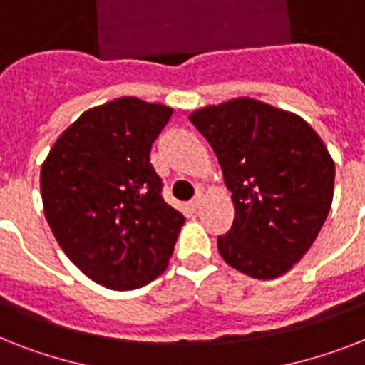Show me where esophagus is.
Segmentation results:
<instances>
[{
    "label": "esophagus",
    "mask_w": 365,
    "mask_h": 365,
    "mask_svg": "<svg viewBox=\"0 0 365 365\" xmlns=\"http://www.w3.org/2000/svg\"><path fill=\"white\" fill-rule=\"evenodd\" d=\"M200 205H202V193H197L193 197V200L189 202V206H191V210H199Z\"/></svg>",
    "instance_id": "34e87169"
}]
</instances>
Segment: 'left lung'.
Segmentation results:
<instances>
[{
    "mask_svg": "<svg viewBox=\"0 0 365 365\" xmlns=\"http://www.w3.org/2000/svg\"><path fill=\"white\" fill-rule=\"evenodd\" d=\"M235 205L217 237L225 263L252 278H277L305 255L334 200L335 163L299 115L254 98L193 111Z\"/></svg>",
    "mask_w": 365,
    "mask_h": 365,
    "instance_id": "1",
    "label": "left lung"
}]
</instances>
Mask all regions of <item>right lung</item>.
Returning <instances> with one entry per match:
<instances>
[{
	"instance_id": "right-lung-1",
	"label": "right lung",
	"mask_w": 365,
	"mask_h": 365,
	"mask_svg": "<svg viewBox=\"0 0 365 365\" xmlns=\"http://www.w3.org/2000/svg\"><path fill=\"white\" fill-rule=\"evenodd\" d=\"M172 108L134 96L85 111L41 166L54 239L91 280L136 289L165 271L185 217L163 199L151 145Z\"/></svg>"
}]
</instances>
